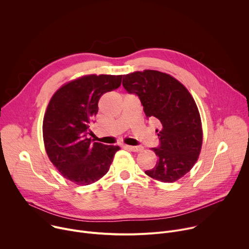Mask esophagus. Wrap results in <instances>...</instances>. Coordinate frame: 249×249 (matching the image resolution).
<instances>
[{"mask_svg":"<svg viewBox=\"0 0 249 249\" xmlns=\"http://www.w3.org/2000/svg\"><path fill=\"white\" fill-rule=\"evenodd\" d=\"M124 148L127 150H130L132 152H142L144 149L142 146H128V145H125Z\"/></svg>","mask_w":249,"mask_h":249,"instance_id":"esophagus-1","label":"esophagus"}]
</instances>
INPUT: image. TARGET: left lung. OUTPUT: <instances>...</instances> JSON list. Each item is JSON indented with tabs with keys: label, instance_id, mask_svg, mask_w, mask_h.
Listing matches in <instances>:
<instances>
[{
	"label": "left lung",
	"instance_id": "obj_1",
	"mask_svg": "<svg viewBox=\"0 0 249 249\" xmlns=\"http://www.w3.org/2000/svg\"><path fill=\"white\" fill-rule=\"evenodd\" d=\"M122 85L139 97L147 118L159 123L160 144L152 149L158 161L145 173L166 183L179 179L193 167L202 147L201 119L192 95L181 83L154 70L124 75Z\"/></svg>",
	"mask_w": 249,
	"mask_h": 249
}]
</instances>
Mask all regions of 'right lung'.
<instances>
[{
    "label": "right lung",
    "mask_w": 249,
    "mask_h": 249,
    "mask_svg": "<svg viewBox=\"0 0 249 249\" xmlns=\"http://www.w3.org/2000/svg\"><path fill=\"white\" fill-rule=\"evenodd\" d=\"M122 76L89 75L60 88L43 120V140L49 160L59 172L78 185L91 184L109 170L117 146L88 138L100 96L118 89Z\"/></svg>",
    "instance_id": "right-lung-1"
}]
</instances>
